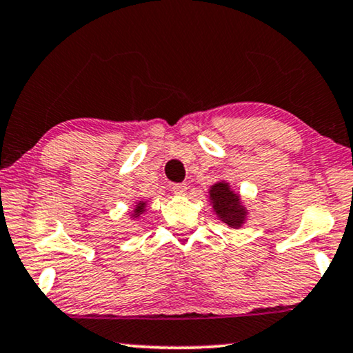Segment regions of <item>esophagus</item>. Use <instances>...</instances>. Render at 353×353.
<instances>
[{"instance_id":"obj_1","label":"esophagus","mask_w":353,"mask_h":353,"mask_svg":"<svg viewBox=\"0 0 353 353\" xmlns=\"http://www.w3.org/2000/svg\"><path fill=\"white\" fill-rule=\"evenodd\" d=\"M173 192H175L176 196H186L188 185H185V183H178V185H173Z\"/></svg>"}]
</instances>
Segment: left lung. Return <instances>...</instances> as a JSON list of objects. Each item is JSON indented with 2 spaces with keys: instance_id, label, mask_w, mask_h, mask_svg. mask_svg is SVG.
Wrapping results in <instances>:
<instances>
[{
  "instance_id": "8db88e82",
  "label": "left lung",
  "mask_w": 353,
  "mask_h": 353,
  "mask_svg": "<svg viewBox=\"0 0 353 353\" xmlns=\"http://www.w3.org/2000/svg\"><path fill=\"white\" fill-rule=\"evenodd\" d=\"M208 202L213 214H216L219 221L228 228L240 229L248 221L250 210L245 205L242 196L226 180H219L208 188Z\"/></svg>"
}]
</instances>
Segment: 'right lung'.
<instances>
[{"instance_id":"add662e5","label":"right lung","mask_w":353,"mask_h":353,"mask_svg":"<svg viewBox=\"0 0 353 353\" xmlns=\"http://www.w3.org/2000/svg\"><path fill=\"white\" fill-rule=\"evenodd\" d=\"M146 212H148V201L146 199L139 197V201L135 202L134 208L129 212V218L132 219V221H135V219H140Z\"/></svg>"}]
</instances>
